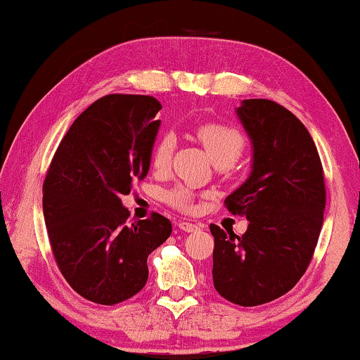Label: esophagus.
<instances>
[{
  "label": "esophagus",
  "mask_w": 360,
  "mask_h": 360,
  "mask_svg": "<svg viewBox=\"0 0 360 360\" xmlns=\"http://www.w3.org/2000/svg\"><path fill=\"white\" fill-rule=\"evenodd\" d=\"M177 226H179L181 231H184V233H195V231L201 229V226L194 224V222H189V221H179L177 222Z\"/></svg>",
  "instance_id": "1"
}]
</instances>
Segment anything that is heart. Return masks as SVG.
Masks as SVG:
<instances>
[{"mask_svg":"<svg viewBox=\"0 0 360 360\" xmlns=\"http://www.w3.org/2000/svg\"><path fill=\"white\" fill-rule=\"evenodd\" d=\"M193 134L201 143L204 151L207 153L214 165L222 166L224 169H233L236 161L245 149L244 134L238 127L226 124V122H199L194 126ZM172 148H174V139L169 134L156 139L151 149V166L154 169L161 171L169 165ZM193 191L186 186H176L165 194V201L172 207L181 209V211H188L193 207Z\"/></svg>","mask_w":360,"mask_h":360,"instance_id":"heart-1","label":"heart"}]
</instances>
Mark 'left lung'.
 I'll list each match as a JSON object with an SVG mask.
<instances>
[{
    "label": "left lung",
    "instance_id": "obj_1",
    "mask_svg": "<svg viewBox=\"0 0 360 360\" xmlns=\"http://www.w3.org/2000/svg\"><path fill=\"white\" fill-rule=\"evenodd\" d=\"M238 116L252 141L249 179L227 195V211L245 216L236 236L211 224L214 288L229 302L261 306L281 297L307 271L326 207L324 169L307 127L271 99H245Z\"/></svg>",
    "mask_w": 360,
    "mask_h": 360
}]
</instances>
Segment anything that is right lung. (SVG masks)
<instances>
[{"mask_svg": "<svg viewBox=\"0 0 360 360\" xmlns=\"http://www.w3.org/2000/svg\"><path fill=\"white\" fill-rule=\"evenodd\" d=\"M161 103L108 94L72 122L48 167L43 212L53 256L68 284L103 306L127 301L148 281V256L171 236L151 212L129 224L121 198L148 176Z\"/></svg>", "mask_w": 360, "mask_h": 360, "instance_id": "right-lung-1", "label": "right lung"}]
</instances>
